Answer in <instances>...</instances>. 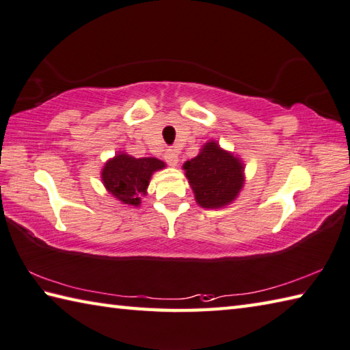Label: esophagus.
Instances as JSON below:
<instances>
[{
    "instance_id": "obj_1",
    "label": "esophagus",
    "mask_w": 350,
    "mask_h": 350,
    "mask_svg": "<svg viewBox=\"0 0 350 350\" xmlns=\"http://www.w3.org/2000/svg\"><path fill=\"white\" fill-rule=\"evenodd\" d=\"M164 160H166L169 166H176V163H178L176 149H167L166 154H164Z\"/></svg>"
}]
</instances>
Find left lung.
<instances>
[{
    "instance_id": "1",
    "label": "left lung",
    "mask_w": 350,
    "mask_h": 350,
    "mask_svg": "<svg viewBox=\"0 0 350 350\" xmlns=\"http://www.w3.org/2000/svg\"><path fill=\"white\" fill-rule=\"evenodd\" d=\"M196 202L201 207L227 206L239 193L243 184V166L232 154L210 142L201 154L184 164Z\"/></svg>"
}]
</instances>
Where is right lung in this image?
<instances>
[{
    "label": "right lung",
    "instance_id": "add662e5",
    "mask_svg": "<svg viewBox=\"0 0 350 350\" xmlns=\"http://www.w3.org/2000/svg\"><path fill=\"white\" fill-rule=\"evenodd\" d=\"M164 163L157 158H134L118 154L102 170L105 187L124 204H140V195L146 193L150 175L163 169Z\"/></svg>",
    "mask_w": 350,
    "mask_h": 350
}]
</instances>
